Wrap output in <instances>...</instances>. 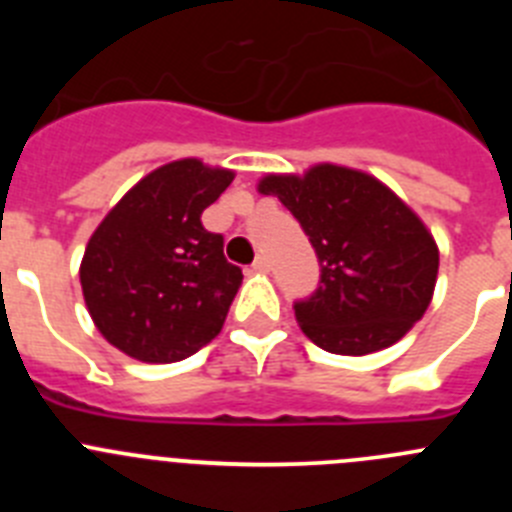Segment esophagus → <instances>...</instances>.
<instances>
[{
	"label": "esophagus",
	"instance_id": "34e87169",
	"mask_svg": "<svg viewBox=\"0 0 512 512\" xmlns=\"http://www.w3.org/2000/svg\"><path fill=\"white\" fill-rule=\"evenodd\" d=\"M253 271H261V274L269 271V259H266V256H256V261H253Z\"/></svg>",
	"mask_w": 512,
	"mask_h": 512
}]
</instances>
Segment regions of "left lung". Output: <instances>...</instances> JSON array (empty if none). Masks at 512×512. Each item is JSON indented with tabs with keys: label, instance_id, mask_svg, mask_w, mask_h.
Wrapping results in <instances>:
<instances>
[{
	"label": "left lung",
	"instance_id": "8db88e82",
	"mask_svg": "<svg viewBox=\"0 0 512 512\" xmlns=\"http://www.w3.org/2000/svg\"><path fill=\"white\" fill-rule=\"evenodd\" d=\"M277 197L310 238L320 284L295 302L302 333L323 351L364 356L400 341L428 310L438 246L418 215L364 171L312 166L305 176L269 174Z\"/></svg>",
	"mask_w": 512,
	"mask_h": 512
}]
</instances>
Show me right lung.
<instances>
[{
    "label": "right lung",
    "mask_w": 512,
    "mask_h": 512,
    "mask_svg": "<svg viewBox=\"0 0 512 512\" xmlns=\"http://www.w3.org/2000/svg\"><path fill=\"white\" fill-rule=\"evenodd\" d=\"M233 171L200 158L143 176L104 217L81 259V292L94 325L122 354L171 364L220 333L243 274L202 212Z\"/></svg>",
    "instance_id": "1"
}]
</instances>
